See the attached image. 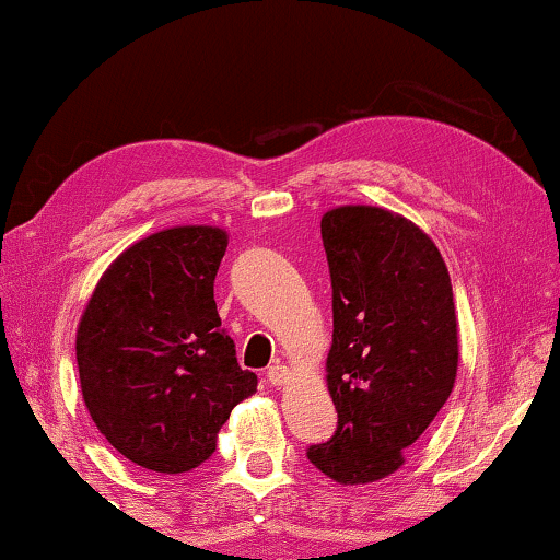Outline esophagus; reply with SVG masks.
I'll return each mask as SVG.
<instances>
[{"instance_id": "34e87169", "label": "esophagus", "mask_w": 560, "mask_h": 560, "mask_svg": "<svg viewBox=\"0 0 560 560\" xmlns=\"http://www.w3.org/2000/svg\"><path fill=\"white\" fill-rule=\"evenodd\" d=\"M285 380H288V370L282 364H272L270 370H267V382H270L272 387H280Z\"/></svg>"}]
</instances>
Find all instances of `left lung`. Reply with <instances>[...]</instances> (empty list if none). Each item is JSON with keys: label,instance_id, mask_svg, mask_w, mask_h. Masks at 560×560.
<instances>
[{"label": "left lung", "instance_id": "obj_1", "mask_svg": "<svg viewBox=\"0 0 560 560\" xmlns=\"http://www.w3.org/2000/svg\"><path fill=\"white\" fill-rule=\"evenodd\" d=\"M334 290L328 393L339 425L308 458L341 485L397 471L439 416L458 370L451 278L431 236L377 206L324 213Z\"/></svg>", "mask_w": 560, "mask_h": 560}]
</instances>
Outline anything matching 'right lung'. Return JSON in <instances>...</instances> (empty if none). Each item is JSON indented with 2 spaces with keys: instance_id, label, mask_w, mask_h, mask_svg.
<instances>
[{
  "instance_id": "right-lung-1",
  "label": "right lung",
  "mask_w": 560,
  "mask_h": 560,
  "mask_svg": "<svg viewBox=\"0 0 560 560\" xmlns=\"http://www.w3.org/2000/svg\"><path fill=\"white\" fill-rule=\"evenodd\" d=\"M226 232L175 226L109 265L75 334L83 402L121 456L183 474L217 451L234 405L257 393L213 301Z\"/></svg>"
}]
</instances>
